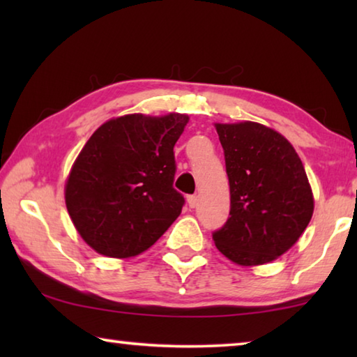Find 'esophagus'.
Wrapping results in <instances>:
<instances>
[{"mask_svg":"<svg viewBox=\"0 0 357 357\" xmlns=\"http://www.w3.org/2000/svg\"><path fill=\"white\" fill-rule=\"evenodd\" d=\"M187 204H189V208H195L198 204V197L197 195L187 197Z\"/></svg>","mask_w":357,"mask_h":357,"instance_id":"34e87169","label":"esophagus"}]
</instances>
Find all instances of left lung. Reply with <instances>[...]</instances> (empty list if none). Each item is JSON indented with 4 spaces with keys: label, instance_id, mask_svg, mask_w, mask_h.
Masks as SVG:
<instances>
[{
    "label": "left lung",
    "instance_id": "1",
    "mask_svg": "<svg viewBox=\"0 0 357 357\" xmlns=\"http://www.w3.org/2000/svg\"><path fill=\"white\" fill-rule=\"evenodd\" d=\"M229 183V217L215 247L241 266L264 264L309 225L313 195L304 165L285 137L263 124H215Z\"/></svg>",
    "mask_w": 357,
    "mask_h": 357
}]
</instances>
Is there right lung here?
I'll list each match as a JSON object with an SVG mask.
<instances>
[{
    "label": "right lung",
    "mask_w": 357,
    "mask_h": 357,
    "mask_svg": "<svg viewBox=\"0 0 357 357\" xmlns=\"http://www.w3.org/2000/svg\"><path fill=\"white\" fill-rule=\"evenodd\" d=\"M189 116L126 114L107 121L78 154L66 183V206L84 243L105 257L148 250L178 219L174 143Z\"/></svg>",
    "instance_id": "obj_1"
}]
</instances>
